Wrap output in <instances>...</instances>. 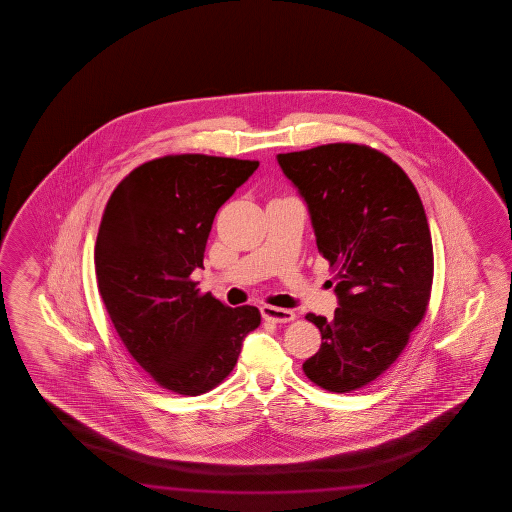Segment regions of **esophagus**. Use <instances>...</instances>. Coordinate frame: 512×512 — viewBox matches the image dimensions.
Returning a JSON list of instances; mask_svg holds the SVG:
<instances>
[{"instance_id": "esophagus-1", "label": "esophagus", "mask_w": 512, "mask_h": 512, "mask_svg": "<svg viewBox=\"0 0 512 512\" xmlns=\"http://www.w3.org/2000/svg\"><path fill=\"white\" fill-rule=\"evenodd\" d=\"M261 315L272 322H290L294 321L295 313L292 310H285V308H276V306H263L261 308Z\"/></svg>"}]
</instances>
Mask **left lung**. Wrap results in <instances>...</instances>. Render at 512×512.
Wrapping results in <instances>:
<instances>
[{
    "mask_svg": "<svg viewBox=\"0 0 512 512\" xmlns=\"http://www.w3.org/2000/svg\"><path fill=\"white\" fill-rule=\"evenodd\" d=\"M278 163L308 204L338 297L333 321L306 315L322 344L304 374L330 392L360 389L398 360L430 303L423 202L403 168L367 145L330 143L279 154Z\"/></svg>",
    "mask_w": 512,
    "mask_h": 512,
    "instance_id": "1",
    "label": "left lung"
}]
</instances>
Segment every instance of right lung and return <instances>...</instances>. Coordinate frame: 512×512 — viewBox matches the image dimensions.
Returning <instances> with one entry per match:
<instances>
[{
    "instance_id": "1",
    "label": "right lung",
    "mask_w": 512,
    "mask_h": 512,
    "mask_svg": "<svg viewBox=\"0 0 512 512\" xmlns=\"http://www.w3.org/2000/svg\"><path fill=\"white\" fill-rule=\"evenodd\" d=\"M258 161L179 154L134 168L107 200L95 245L98 292L130 356L154 382L199 396L224 382L243 338L260 326L256 306L229 308L200 294L220 206Z\"/></svg>"
}]
</instances>
